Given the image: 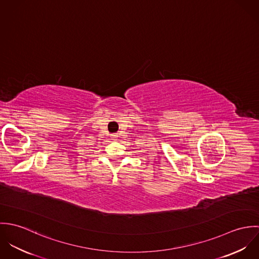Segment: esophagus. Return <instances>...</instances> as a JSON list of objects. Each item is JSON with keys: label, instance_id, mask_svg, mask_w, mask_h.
Returning a JSON list of instances; mask_svg holds the SVG:
<instances>
[{"label": "esophagus", "instance_id": "obj_1", "mask_svg": "<svg viewBox=\"0 0 259 259\" xmlns=\"http://www.w3.org/2000/svg\"><path fill=\"white\" fill-rule=\"evenodd\" d=\"M111 137H113V138H115V137H117V135L116 134H114V135H112Z\"/></svg>", "mask_w": 259, "mask_h": 259}]
</instances>
